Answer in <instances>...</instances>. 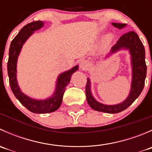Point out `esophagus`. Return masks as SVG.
I'll list each match as a JSON object with an SVG mask.
<instances>
[{"instance_id":"obj_1","label":"esophagus","mask_w":152,"mask_h":152,"mask_svg":"<svg viewBox=\"0 0 152 152\" xmlns=\"http://www.w3.org/2000/svg\"><path fill=\"white\" fill-rule=\"evenodd\" d=\"M87 67H88V62L87 61H82L80 63V67L82 70H85Z\"/></svg>"}]
</instances>
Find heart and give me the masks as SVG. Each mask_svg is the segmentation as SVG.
<instances>
[{
    "label": "heart",
    "instance_id": "obj_1",
    "mask_svg": "<svg viewBox=\"0 0 152 152\" xmlns=\"http://www.w3.org/2000/svg\"><path fill=\"white\" fill-rule=\"evenodd\" d=\"M110 39V37H107L106 38V42H107V41H108L109 39Z\"/></svg>",
    "mask_w": 152,
    "mask_h": 152
}]
</instances>
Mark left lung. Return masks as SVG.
Returning a JSON list of instances; mask_svg holds the SVG:
<instances>
[{"instance_id":"left-lung-1","label":"left lung","mask_w":152,"mask_h":152,"mask_svg":"<svg viewBox=\"0 0 152 152\" xmlns=\"http://www.w3.org/2000/svg\"><path fill=\"white\" fill-rule=\"evenodd\" d=\"M113 26L118 28L126 27L125 23H113ZM121 48L129 49L132 56V88L128 98L117 105H104L99 103L93 99L90 92V82L87 78L86 84V97L88 104L92 109L96 111L107 113H118L128 108L135 99L140 96L145 85V79L146 76V65L145 61V48L140 41L138 35L133 31L124 33L117 43L112 48L111 53L115 52Z\"/></svg>"}]
</instances>
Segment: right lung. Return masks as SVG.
Masks as SVG:
<instances>
[{
	"label": "right lung",
	"mask_w": 152,
	"mask_h": 152,
	"mask_svg": "<svg viewBox=\"0 0 152 152\" xmlns=\"http://www.w3.org/2000/svg\"><path fill=\"white\" fill-rule=\"evenodd\" d=\"M43 26L42 21H34L27 24L23 27L18 34L12 41L10 48L9 60L7 63V70H8L10 85L15 97L19 100L26 108L29 111L38 114H44L56 111L60 107L62 102V97L65 93V87L70 81L72 74L78 70V65L72 68L68 71L65 72L59 75L58 77L56 88L53 97L44 101H39L31 99L24 95L20 90L18 85L16 79L17 73V60L20 51L22 48L23 45L27 39L31 36L34 31L40 28Z\"/></svg>",
	"instance_id": "right-lung-1"
}]
</instances>
